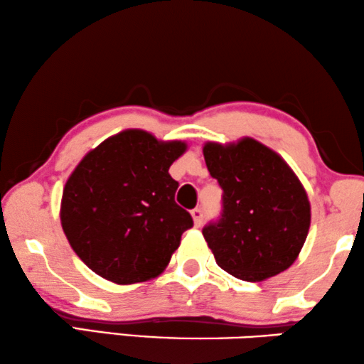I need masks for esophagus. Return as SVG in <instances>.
Masks as SVG:
<instances>
[{"mask_svg":"<svg viewBox=\"0 0 364 364\" xmlns=\"http://www.w3.org/2000/svg\"><path fill=\"white\" fill-rule=\"evenodd\" d=\"M191 215H192V218H193V225H195V226L202 225V220H203L202 208H193L192 212H191Z\"/></svg>","mask_w":364,"mask_h":364,"instance_id":"esophagus-1","label":"esophagus"}]
</instances>
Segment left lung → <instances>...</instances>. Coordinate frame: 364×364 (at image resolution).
Listing matches in <instances>:
<instances>
[{
    "mask_svg": "<svg viewBox=\"0 0 364 364\" xmlns=\"http://www.w3.org/2000/svg\"><path fill=\"white\" fill-rule=\"evenodd\" d=\"M203 157L223 188V215L202 231L217 264L247 282L289 269L312 217L309 195L292 167L250 136L225 144L207 141Z\"/></svg>",
    "mask_w": 364,
    "mask_h": 364,
    "instance_id": "obj_1",
    "label": "left lung"
}]
</instances>
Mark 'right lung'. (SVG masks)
Returning <instances> with one entry per match:
<instances>
[{"label": "right lung", "mask_w": 364, "mask_h": 364, "mask_svg": "<svg viewBox=\"0 0 364 364\" xmlns=\"http://www.w3.org/2000/svg\"><path fill=\"white\" fill-rule=\"evenodd\" d=\"M188 149L144 129H124L88 151L68 176L60 223L75 255L107 281L161 276L193 225L176 203L169 167Z\"/></svg>", "instance_id": "obj_1"}]
</instances>
